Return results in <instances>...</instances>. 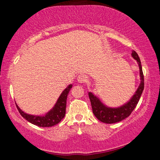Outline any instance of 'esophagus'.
<instances>
[{"label": "esophagus", "mask_w": 160, "mask_h": 160, "mask_svg": "<svg viewBox=\"0 0 160 160\" xmlns=\"http://www.w3.org/2000/svg\"><path fill=\"white\" fill-rule=\"evenodd\" d=\"M87 81V77L85 75L83 74H80L79 75V76L78 77V82L80 83H84Z\"/></svg>", "instance_id": "esophagus-1"}]
</instances>
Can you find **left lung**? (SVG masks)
Returning a JSON list of instances; mask_svg holds the SVG:
<instances>
[{
	"instance_id": "obj_1",
	"label": "left lung",
	"mask_w": 160,
	"mask_h": 160,
	"mask_svg": "<svg viewBox=\"0 0 160 160\" xmlns=\"http://www.w3.org/2000/svg\"><path fill=\"white\" fill-rule=\"evenodd\" d=\"M131 56L135 60L137 61V63L138 64L140 83L135 94L129 99L128 102L118 107H109L103 104L101 100L94 94L92 92L88 93L93 113L98 120L103 123H114L123 120L131 115L139 102L140 96L144 90V75L142 72L141 62L138 53L135 51H132Z\"/></svg>"
}]
</instances>
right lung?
I'll return each mask as SVG.
<instances>
[{"label": "right lung", "instance_id": "1", "mask_svg": "<svg viewBox=\"0 0 160 160\" xmlns=\"http://www.w3.org/2000/svg\"><path fill=\"white\" fill-rule=\"evenodd\" d=\"M72 85H69L63 91V92L59 96L57 102L54 105L53 107L50 111L43 116L31 115L26 113L21 110L20 107L16 104L19 112L24 118L29 121L34 125L39 127H51L58 124L64 118L66 115V108L67 97L68 95L69 91L72 88Z\"/></svg>", "mask_w": 160, "mask_h": 160}]
</instances>
